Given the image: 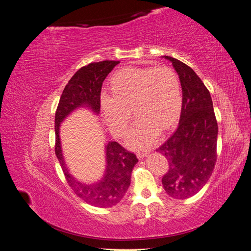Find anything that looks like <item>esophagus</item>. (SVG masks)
I'll return each instance as SVG.
<instances>
[{
  "label": "esophagus",
  "mask_w": 251,
  "mask_h": 251,
  "mask_svg": "<svg viewBox=\"0 0 251 251\" xmlns=\"http://www.w3.org/2000/svg\"><path fill=\"white\" fill-rule=\"evenodd\" d=\"M149 153H147V151H138L137 153V157L138 159H143L144 157H147Z\"/></svg>",
  "instance_id": "1"
}]
</instances>
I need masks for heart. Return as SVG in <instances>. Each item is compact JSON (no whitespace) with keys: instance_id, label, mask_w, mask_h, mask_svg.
I'll list each match as a JSON object with an SVG mask.
<instances>
[{"instance_id":"b5f03b06","label":"heart","mask_w":251,"mask_h":251,"mask_svg":"<svg viewBox=\"0 0 251 251\" xmlns=\"http://www.w3.org/2000/svg\"><path fill=\"white\" fill-rule=\"evenodd\" d=\"M113 92H102L103 115L113 133L121 135L133 116L139 117L126 135L133 149H147L157 139L160 127L166 130L180 115L182 91L177 73L169 67H127L111 79Z\"/></svg>"}]
</instances>
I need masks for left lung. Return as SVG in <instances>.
Masks as SVG:
<instances>
[{
  "mask_svg": "<svg viewBox=\"0 0 251 251\" xmlns=\"http://www.w3.org/2000/svg\"><path fill=\"white\" fill-rule=\"evenodd\" d=\"M182 88V108L176 132L157 150L169 161L162 178L166 194L187 199L207 183L217 161L218 124L209 91L196 72L171 56Z\"/></svg>",
  "mask_w": 251,
  "mask_h": 251,
  "instance_id": "obj_1",
  "label": "left lung"
}]
</instances>
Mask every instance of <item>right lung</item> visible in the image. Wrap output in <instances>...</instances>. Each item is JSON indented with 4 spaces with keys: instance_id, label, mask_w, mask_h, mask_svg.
I'll return each mask as SVG.
<instances>
[{
    "instance_id": "right-lung-1",
    "label": "right lung",
    "mask_w": 251,
    "mask_h": 251,
    "mask_svg": "<svg viewBox=\"0 0 251 251\" xmlns=\"http://www.w3.org/2000/svg\"><path fill=\"white\" fill-rule=\"evenodd\" d=\"M116 60H102L80 68L65 87L55 113V154L68 183L80 199L96 207H111L124 198L131 183V174L138 162L135 154L116 141L105 143L103 176L92 183L79 181L67 166L60 142L59 130L63 121L78 109H88L95 115L100 112L102 82L118 65Z\"/></svg>"
}]
</instances>
